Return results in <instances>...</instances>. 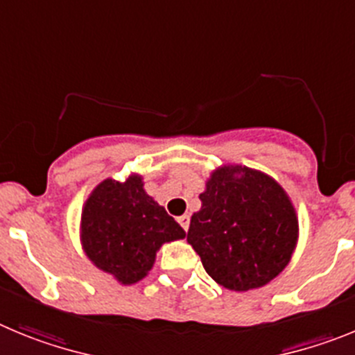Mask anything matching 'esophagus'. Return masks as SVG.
Returning <instances> with one entry per match:
<instances>
[{"instance_id": "obj_1", "label": "esophagus", "mask_w": 355, "mask_h": 355, "mask_svg": "<svg viewBox=\"0 0 355 355\" xmlns=\"http://www.w3.org/2000/svg\"><path fill=\"white\" fill-rule=\"evenodd\" d=\"M178 223H180V226H182V228H184L185 232H187V230H189L191 217L187 216V214H184V216H180V217H178Z\"/></svg>"}]
</instances>
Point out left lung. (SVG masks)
<instances>
[{
	"label": "left lung",
	"mask_w": 355,
	"mask_h": 355,
	"mask_svg": "<svg viewBox=\"0 0 355 355\" xmlns=\"http://www.w3.org/2000/svg\"><path fill=\"white\" fill-rule=\"evenodd\" d=\"M200 200L187 242L217 285L248 292L285 270L299 241V217L279 182L248 166L223 164Z\"/></svg>",
	"instance_id": "1"
}]
</instances>
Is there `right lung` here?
<instances>
[{
	"mask_svg": "<svg viewBox=\"0 0 355 355\" xmlns=\"http://www.w3.org/2000/svg\"><path fill=\"white\" fill-rule=\"evenodd\" d=\"M79 237L86 258L123 286L148 276L162 244L185 232L145 191L139 173L95 185L81 210Z\"/></svg>",
	"mask_w": 355,
	"mask_h": 355,
	"instance_id": "obj_1",
	"label": "right lung"
}]
</instances>
